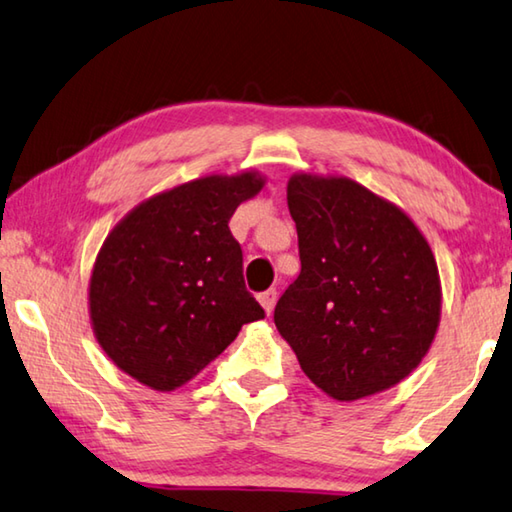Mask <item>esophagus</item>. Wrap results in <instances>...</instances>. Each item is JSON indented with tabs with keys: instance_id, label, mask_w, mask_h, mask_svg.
<instances>
[{
	"instance_id": "esophagus-1",
	"label": "esophagus",
	"mask_w": 512,
	"mask_h": 512,
	"mask_svg": "<svg viewBox=\"0 0 512 512\" xmlns=\"http://www.w3.org/2000/svg\"><path fill=\"white\" fill-rule=\"evenodd\" d=\"M258 301H261V306H263V311L270 315L272 311H274V304H276V290L274 288H270V290H265L263 295H258Z\"/></svg>"
}]
</instances>
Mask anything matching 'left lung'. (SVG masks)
I'll use <instances>...</instances> for the list:
<instances>
[{
  "label": "left lung",
  "instance_id": "left-lung-1",
  "mask_svg": "<svg viewBox=\"0 0 512 512\" xmlns=\"http://www.w3.org/2000/svg\"><path fill=\"white\" fill-rule=\"evenodd\" d=\"M301 272L274 324L301 370L338 401L392 388L422 363L438 333V263L417 224L347 177L288 181Z\"/></svg>",
  "mask_w": 512,
  "mask_h": 512
}]
</instances>
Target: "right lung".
Returning a JSON list of instances; mask_svg holds the SVG:
<instances>
[{"label": "right lung", "instance_id": "right-lung-1", "mask_svg": "<svg viewBox=\"0 0 512 512\" xmlns=\"http://www.w3.org/2000/svg\"><path fill=\"white\" fill-rule=\"evenodd\" d=\"M256 170L208 174L149 197L108 233L88 283L92 333L131 379L172 392L265 313L242 276L231 236L236 208L256 197Z\"/></svg>", "mask_w": 512, "mask_h": 512}]
</instances>
